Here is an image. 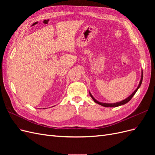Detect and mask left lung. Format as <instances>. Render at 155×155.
Wrapping results in <instances>:
<instances>
[{"instance_id":"8db88e82","label":"left lung","mask_w":155,"mask_h":155,"mask_svg":"<svg viewBox=\"0 0 155 155\" xmlns=\"http://www.w3.org/2000/svg\"><path fill=\"white\" fill-rule=\"evenodd\" d=\"M142 79H143V71H142L141 79H140V83H139V85H138L137 88L136 89V90H135L132 94H130L128 97H127L126 99H125V100H122V101H119V102L114 103V104H107V103H101V102L98 101H97V100L95 99L94 97L92 96V95L91 94L90 92H89V94H90V96H91V97L92 98V100H93L94 101V102L96 103V104H99V105H101V106H104V107H118V106H120V105H123L127 104V102H129V101L131 100V98H132V97H133V96L135 94V93L137 92V91H138V89L140 88V86H141V84H142Z\"/></svg>"}]
</instances>
